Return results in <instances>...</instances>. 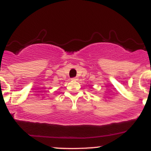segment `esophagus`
<instances>
[{"label":"esophagus","mask_w":151,"mask_h":151,"mask_svg":"<svg viewBox=\"0 0 151 151\" xmlns=\"http://www.w3.org/2000/svg\"><path fill=\"white\" fill-rule=\"evenodd\" d=\"M72 80H73V81H76V80H77V77H74V78H72Z\"/></svg>","instance_id":"1"}]
</instances>
